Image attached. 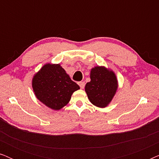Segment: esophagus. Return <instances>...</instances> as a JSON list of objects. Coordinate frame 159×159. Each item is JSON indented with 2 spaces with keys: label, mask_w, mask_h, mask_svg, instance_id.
<instances>
[{
  "label": "esophagus",
  "mask_w": 159,
  "mask_h": 159,
  "mask_svg": "<svg viewBox=\"0 0 159 159\" xmlns=\"http://www.w3.org/2000/svg\"><path fill=\"white\" fill-rule=\"evenodd\" d=\"M79 85L80 87V88L83 89L84 88V85H85V83H84V82H80Z\"/></svg>",
  "instance_id": "1"
}]
</instances>
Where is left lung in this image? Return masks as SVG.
Here are the masks:
<instances>
[{"mask_svg": "<svg viewBox=\"0 0 159 159\" xmlns=\"http://www.w3.org/2000/svg\"><path fill=\"white\" fill-rule=\"evenodd\" d=\"M118 82L114 72L105 66H95L90 71V82L85 85L88 99L99 108L107 106L116 94Z\"/></svg>", "mask_w": 159, "mask_h": 159, "instance_id": "8db88e82", "label": "left lung"}]
</instances>
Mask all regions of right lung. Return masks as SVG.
<instances>
[{
	"label": "right lung",
	"instance_id": "obj_1",
	"mask_svg": "<svg viewBox=\"0 0 159 159\" xmlns=\"http://www.w3.org/2000/svg\"><path fill=\"white\" fill-rule=\"evenodd\" d=\"M32 85L37 98L53 110L66 106L72 93L80 89L60 64H45L34 75Z\"/></svg>",
	"mask_w": 159,
	"mask_h": 159
}]
</instances>
